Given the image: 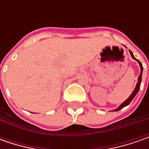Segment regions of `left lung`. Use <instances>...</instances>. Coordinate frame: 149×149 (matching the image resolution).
<instances>
[{"instance_id": "left-lung-1", "label": "left lung", "mask_w": 149, "mask_h": 149, "mask_svg": "<svg viewBox=\"0 0 149 149\" xmlns=\"http://www.w3.org/2000/svg\"><path fill=\"white\" fill-rule=\"evenodd\" d=\"M129 52H130V54H131V56H132V58L134 59V60H136L138 62H139V65H140V69H141V72H140V74H139V76L138 78V83L136 84V87H135L134 90L133 91V93L130 95L129 98L127 99V100H125L124 102H123V104H121V105L119 106L118 108H117L116 109H114V111H118V110H120V109H122L123 108H124L125 106L129 105V104L131 103V101L134 100V98L135 97V95L138 94V92H139V90L140 89V84H141V81H142V73H143V65H142V64H141V62L139 60H137V59H135V57L134 56V54L133 53L129 50Z\"/></svg>"}]
</instances>
